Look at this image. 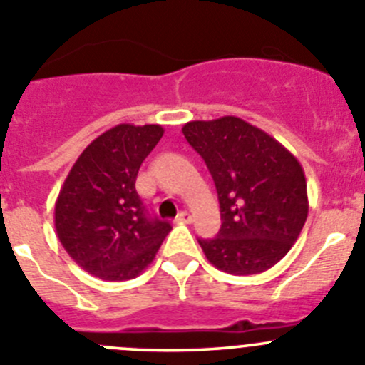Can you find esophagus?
Returning <instances> with one entry per match:
<instances>
[{
    "label": "esophagus",
    "mask_w": 365,
    "mask_h": 365,
    "mask_svg": "<svg viewBox=\"0 0 365 365\" xmlns=\"http://www.w3.org/2000/svg\"><path fill=\"white\" fill-rule=\"evenodd\" d=\"M176 221H180V223H190V221H192V216H190V212H187V210H182V212L178 214V217H176Z\"/></svg>",
    "instance_id": "1"
}]
</instances>
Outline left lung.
Listing matches in <instances>:
<instances>
[{"mask_svg":"<svg viewBox=\"0 0 365 365\" xmlns=\"http://www.w3.org/2000/svg\"><path fill=\"white\" fill-rule=\"evenodd\" d=\"M182 131L205 160L220 200L221 229L198 240L203 254L227 274H263L294 247L308 217L302 165L243 118L192 120Z\"/></svg>","mask_w":365,"mask_h":365,"instance_id":"left-lung-1","label":"left lung"}]
</instances>
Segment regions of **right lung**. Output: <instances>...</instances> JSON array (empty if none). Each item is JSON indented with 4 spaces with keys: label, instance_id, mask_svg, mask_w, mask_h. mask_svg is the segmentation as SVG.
<instances>
[{
    "label": "right lung",
    "instance_id": "1",
    "mask_svg": "<svg viewBox=\"0 0 365 365\" xmlns=\"http://www.w3.org/2000/svg\"><path fill=\"white\" fill-rule=\"evenodd\" d=\"M162 135L158 124L115 125L68 173L53 225L64 250L88 274L104 281L135 279L171 232L169 221L149 216L135 187L142 162Z\"/></svg>",
    "mask_w": 365,
    "mask_h": 365
}]
</instances>
